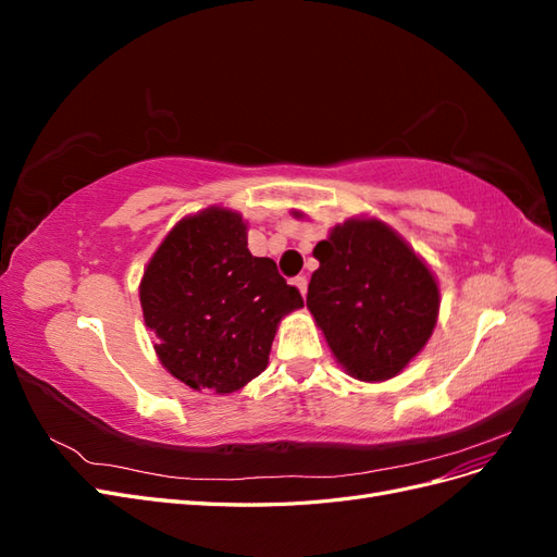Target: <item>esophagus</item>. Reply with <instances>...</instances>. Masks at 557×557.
I'll list each match as a JSON object with an SVG mask.
<instances>
[{"mask_svg":"<svg viewBox=\"0 0 557 557\" xmlns=\"http://www.w3.org/2000/svg\"><path fill=\"white\" fill-rule=\"evenodd\" d=\"M293 283L297 285V290L301 293V297H307V288H309V281H307V276H295V278H293Z\"/></svg>","mask_w":557,"mask_h":557,"instance_id":"esophagus-1","label":"esophagus"}]
</instances>
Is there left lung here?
<instances>
[{"label": "left lung", "instance_id": "8db88e82", "mask_svg": "<svg viewBox=\"0 0 557 557\" xmlns=\"http://www.w3.org/2000/svg\"><path fill=\"white\" fill-rule=\"evenodd\" d=\"M307 307L350 376L385 381L428 344L440 313L430 269L381 221H346L313 248Z\"/></svg>", "mask_w": 557, "mask_h": 557}]
</instances>
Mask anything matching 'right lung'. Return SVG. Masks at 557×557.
<instances>
[{
  "mask_svg": "<svg viewBox=\"0 0 557 557\" xmlns=\"http://www.w3.org/2000/svg\"><path fill=\"white\" fill-rule=\"evenodd\" d=\"M139 297L170 374L221 395L264 372L281 318L305 307L272 258L250 256L242 215L215 207L166 234Z\"/></svg>",
  "mask_w": 557,
  "mask_h": 557,
  "instance_id": "add662e5",
  "label": "right lung"
}]
</instances>
